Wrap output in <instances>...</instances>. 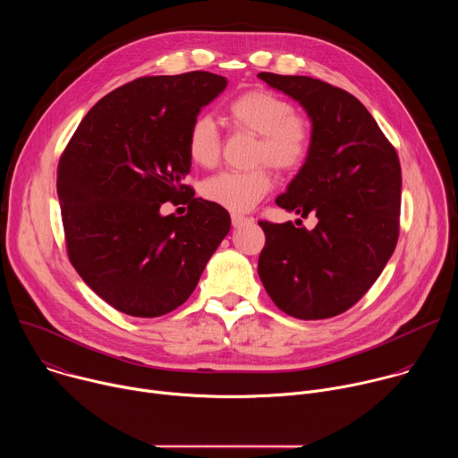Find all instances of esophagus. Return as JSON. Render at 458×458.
<instances>
[{
	"label": "esophagus",
	"instance_id": "obj_1",
	"mask_svg": "<svg viewBox=\"0 0 458 458\" xmlns=\"http://www.w3.org/2000/svg\"><path fill=\"white\" fill-rule=\"evenodd\" d=\"M230 217H232V225L233 226H241V225H244L248 221V217H244L242 214H232Z\"/></svg>",
	"mask_w": 458,
	"mask_h": 458
}]
</instances>
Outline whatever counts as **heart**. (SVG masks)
I'll use <instances>...</instances> for the list:
<instances>
[{
  "label": "heart",
  "instance_id": "b5f03b06",
  "mask_svg": "<svg viewBox=\"0 0 458 458\" xmlns=\"http://www.w3.org/2000/svg\"><path fill=\"white\" fill-rule=\"evenodd\" d=\"M233 126L259 136L253 163L270 165L281 172H293L306 165L311 154V124L295 114V108L277 94L253 89L226 105ZM221 132L216 121L201 114L195 117L186 134L188 157L199 166L210 168L221 156ZM274 179L267 166L253 170H225L201 184L203 198L230 212H248L272 190Z\"/></svg>",
  "mask_w": 458,
  "mask_h": 458
}]
</instances>
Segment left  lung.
<instances>
[{
	"mask_svg": "<svg viewBox=\"0 0 458 458\" xmlns=\"http://www.w3.org/2000/svg\"><path fill=\"white\" fill-rule=\"evenodd\" d=\"M259 78L299 101L311 119V154L276 203L301 217L311 212L318 223L306 230L259 221L267 242L257 272L284 313L335 317L362 299L397 246L399 156L350 92L308 76Z\"/></svg>",
	"mask_w": 458,
	"mask_h": 458,
	"instance_id": "obj_1",
	"label": "left lung"
}]
</instances>
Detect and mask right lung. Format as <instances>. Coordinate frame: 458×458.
Instances as JSON below:
<instances>
[{"mask_svg": "<svg viewBox=\"0 0 458 458\" xmlns=\"http://www.w3.org/2000/svg\"><path fill=\"white\" fill-rule=\"evenodd\" d=\"M226 83L203 71L130 81L89 110L61 154L69 259L121 313L152 318L181 306L230 232L228 212L184 184L188 128ZM165 202L189 210L163 218Z\"/></svg>", "mask_w": 458, "mask_h": 458, "instance_id": "1", "label": "right lung"}]
</instances>
